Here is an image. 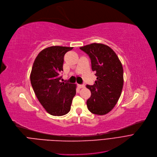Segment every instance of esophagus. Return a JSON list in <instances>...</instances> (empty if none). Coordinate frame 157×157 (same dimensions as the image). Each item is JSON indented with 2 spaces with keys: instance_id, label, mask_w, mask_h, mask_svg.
Instances as JSON below:
<instances>
[{
  "instance_id": "esophagus-1",
  "label": "esophagus",
  "mask_w": 157,
  "mask_h": 157,
  "mask_svg": "<svg viewBox=\"0 0 157 157\" xmlns=\"http://www.w3.org/2000/svg\"><path fill=\"white\" fill-rule=\"evenodd\" d=\"M78 87L80 89H81V88H84V87H85V86H84V85H80V84H78Z\"/></svg>"
}]
</instances>
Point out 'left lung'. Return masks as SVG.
Segmentation results:
<instances>
[{
  "mask_svg": "<svg viewBox=\"0 0 157 157\" xmlns=\"http://www.w3.org/2000/svg\"><path fill=\"white\" fill-rule=\"evenodd\" d=\"M80 48L91 60L92 70L97 77L95 84L87 85L91 96L87 100L89 110L97 115H105L116 105L123 86L122 64L115 52L102 43H94Z\"/></svg>",
  "mask_w": 157,
  "mask_h": 157,
  "instance_id": "8db88e82",
  "label": "left lung"
}]
</instances>
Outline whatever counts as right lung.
<instances>
[{
	"label": "right lung",
	"mask_w": 157,
	"mask_h": 157,
	"mask_svg": "<svg viewBox=\"0 0 157 157\" xmlns=\"http://www.w3.org/2000/svg\"><path fill=\"white\" fill-rule=\"evenodd\" d=\"M73 47L52 46L36 57L30 75L34 93L48 114L61 116L68 113L77 84L61 82L64 56Z\"/></svg>",
	"instance_id": "1"
}]
</instances>
